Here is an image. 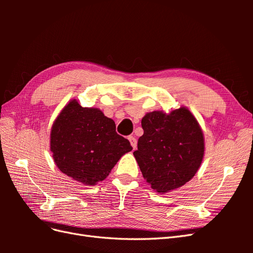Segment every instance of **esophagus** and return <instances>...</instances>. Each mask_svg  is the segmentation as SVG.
<instances>
[{
  "label": "esophagus",
  "instance_id": "esophagus-1",
  "mask_svg": "<svg viewBox=\"0 0 253 253\" xmlns=\"http://www.w3.org/2000/svg\"><path fill=\"white\" fill-rule=\"evenodd\" d=\"M128 140H129V142H131V145L133 147V149L135 150L137 148V139L134 136H128Z\"/></svg>",
  "mask_w": 253,
  "mask_h": 253
}]
</instances>
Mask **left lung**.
Segmentation results:
<instances>
[{"label": "left lung", "instance_id": "8db88e82", "mask_svg": "<svg viewBox=\"0 0 253 253\" xmlns=\"http://www.w3.org/2000/svg\"><path fill=\"white\" fill-rule=\"evenodd\" d=\"M141 126L143 135L133 154L151 188L165 194L192 179L205 155V138L190 110L150 112Z\"/></svg>", "mask_w": 253, "mask_h": 253}]
</instances>
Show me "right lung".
<instances>
[{"label": "right lung", "mask_w": 253, "mask_h": 253, "mask_svg": "<svg viewBox=\"0 0 253 253\" xmlns=\"http://www.w3.org/2000/svg\"><path fill=\"white\" fill-rule=\"evenodd\" d=\"M50 151L58 169L84 186L104 180L131 143L116 133L113 119L76 99L61 110L50 128Z\"/></svg>", "instance_id": "add662e5"}]
</instances>
